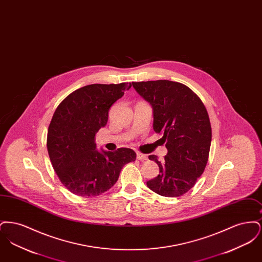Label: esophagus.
Here are the masks:
<instances>
[{
    "instance_id": "obj_1",
    "label": "esophagus",
    "mask_w": 262,
    "mask_h": 262,
    "mask_svg": "<svg viewBox=\"0 0 262 262\" xmlns=\"http://www.w3.org/2000/svg\"><path fill=\"white\" fill-rule=\"evenodd\" d=\"M137 158L138 160H141V161H145V160H147V156H146L145 154L140 153V152H137Z\"/></svg>"
}]
</instances>
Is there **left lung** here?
I'll use <instances>...</instances> for the list:
<instances>
[{
	"label": "left lung",
	"mask_w": 262,
	"mask_h": 262,
	"mask_svg": "<svg viewBox=\"0 0 262 262\" xmlns=\"http://www.w3.org/2000/svg\"><path fill=\"white\" fill-rule=\"evenodd\" d=\"M137 93L153 108V129L163 137L168 149L159 174L146 183L154 192L178 198L194 187L208 161L211 125L205 106L187 85L171 80L133 82Z\"/></svg>",
	"instance_id": "obj_1"
}]
</instances>
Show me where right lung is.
<instances>
[{
    "label": "right lung",
    "mask_w": 262,
    "mask_h": 262,
    "mask_svg": "<svg viewBox=\"0 0 262 262\" xmlns=\"http://www.w3.org/2000/svg\"><path fill=\"white\" fill-rule=\"evenodd\" d=\"M130 88V82L83 86L62 100L53 115L47 135L51 163L62 185L78 196L107 191L125 164L137 158L130 148L99 152L94 141L111 106Z\"/></svg>",
    "instance_id": "right-lung-1"
}]
</instances>
